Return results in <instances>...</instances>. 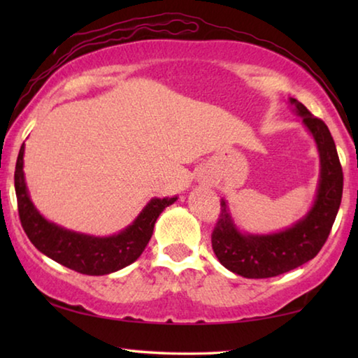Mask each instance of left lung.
Returning <instances> with one entry per match:
<instances>
[{"label":"left lung","mask_w":358,"mask_h":358,"mask_svg":"<svg viewBox=\"0 0 358 358\" xmlns=\"http://www.w3.org/2000/svg\"><path fill=\"white\" fill-rule=\"evenodd\" d=\"M290 104L311 132L320 157V178L316 201L306 216L292 227L270 235L241 234L221 201V213L211 234V246L227 270L243 278H273L306 264L317 256L329 238L343 197V169L335 142L320 118L294 98Z\"/></svg>","instance_id":"left-lung-1"}]
</instances>
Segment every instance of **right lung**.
<instances>
[{"mask_svg":"<svg viewBox=\"0 0 358 358\" xmlns=\"http://www.w3.org/2000/svg\"><path fill=\"white\" fill-rule=\"evenodd\" d=\"M23 153L20 147L15 164V194L22 227L31 243L47 257L83 275H108L131 265L141 257L153 235L155 222L166 207L177 197L151 199L131 226L112 237H93L77 234L47 221L29 199L23 175Z\"/></svg>","mask_w":358,"mask_h":358,"instance_id":"1","label":"right lung"}]
</instances>
